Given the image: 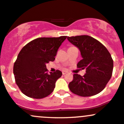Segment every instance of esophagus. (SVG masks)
<instances>
[{"instance_id":"esophagus-1","label":"esophagus","mask_w":124,"mask_h":124,"mask_svg":"<svg viewBox=\"0 0 124 124\" xmlns=\"http://www.w3.org/2000/svg\"><path fill=\"white\" fill-rule=\"evenodd\" d=\"M67 73H68V72H67V71H62V74H63V75L66 74Z\"/></svg>"}]
</instances>
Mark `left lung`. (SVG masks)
<instances>
[{
    "mask_svg": "<svg viewBox=\"0 0 124 124\" xmlns=\"http://www.w3.org/2000/svg\"><path fill=\"white\" fill-rule=\"evenodd\" d=\"M67 39L80 51L82 59L77 63V68L86 70L83 76L73 75V80L68 85L70 91L81 97L98 94L112 77L113 61L111 54L104 46L90 36L68 37Z\"/></svg>",
    "mask_w": 124,
    "mask_h": 124,
    "instance_id": "obj_1",
    "label": "left lung"
}]
</instances>
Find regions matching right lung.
<instances>
[{
	"mask_svg": "<svg viewBox=\"0 0 124 124\" xmlns=\"http://www.w3.org/2000/svg\"><path fill=\"white\" fill-rule=\"evenodd\" d=\"M67 36L58 38H38L24 46L14 65L13 72L17 86L29 97L41 99L53 91L59 70L47 73L46 64L54 61L59 48Z\"/></svg>",
	"mask_w": 124,
	"mask_h": 124,
	"instance_id": "obj_1",
	"label": "right lung"
}]
</instances>
